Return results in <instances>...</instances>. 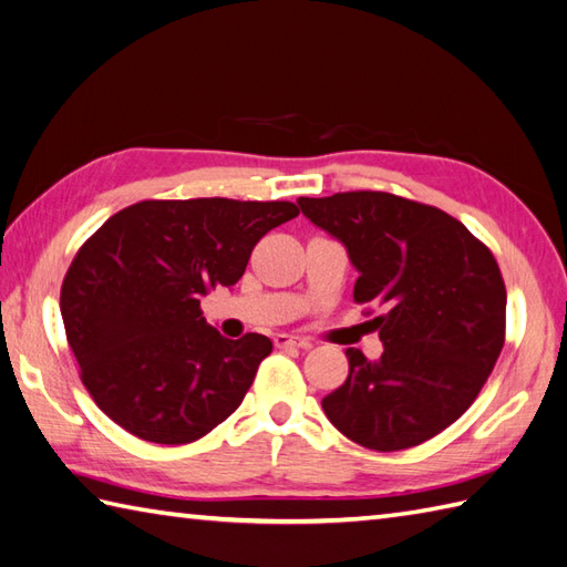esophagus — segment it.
Here are the masks:
<instances>
[{"instance_id":"obj_1","label":"esophagus","mask_w":567,"mask_h":567,"mask_svg":"<svg viewBox=\"0 0 567 567\" xmlns=\"http://www.w3.org/2000/svg\"><path fill=\"white\" fill-rule=\"evenodd\" d=\"M274 347H279V349H288V347L308 349L310 343H308L306 339H300V337H291V334H276V337H274Z\"/></svg>"}]
</instances>
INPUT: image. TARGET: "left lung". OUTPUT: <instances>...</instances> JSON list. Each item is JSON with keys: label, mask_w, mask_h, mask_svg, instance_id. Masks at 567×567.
Returning a JSON list of instances; mask_svg holds the SVG:
<instances>
[{"label": "left lung", "mask_w": 567, "mask_h": 567, "mask_svg": "<svg viewBox=\"0 0 567 567\" xmlns=\"http://www.w3.org/2000/svg\"><path fill=\"white\" fill-rule=\"evenodd\" d=\"M343 243L353 300L382 308L380 361L349 349V378L322 399L327 419L378 452L416 447L474 404L505 343L507 293L493 252L462 220L390 192L298 199Z\"/></svg>", "instance_id": "obj_1"}]
</instances>
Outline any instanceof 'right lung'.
Wrapping results in <instances>:
<instances>
[{"instance_id": "right-lung-1", "label": "right lung", "mask_w": 567, "mask_h": 567, "mask_svg": "<svg viewBox=\"0 0 567 567\" xmlns=\"http://www.w3.org/2000/svg\"><path fill=\"white\" fill-rule=\"evenodd\" d=\"M296 216L293 202L146 199L81 245L60 310L105 416L148 443L185 445L240 406L271 341L220 337L199 298L238 284L259 238Z\"/></svg>"}]
</instances>
